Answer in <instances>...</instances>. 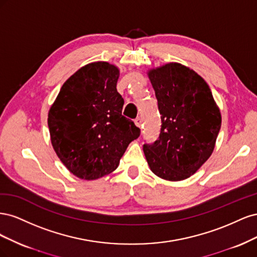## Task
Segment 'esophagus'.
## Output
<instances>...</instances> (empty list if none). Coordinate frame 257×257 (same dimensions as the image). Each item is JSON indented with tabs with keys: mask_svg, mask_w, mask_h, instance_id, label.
<instances>
[{
	"mask_svg": "<svg viewBox=\"0 0 257 257\" xmlns=\"http://www.w3.org/2000/svg\"><path fill=\"white\" fill-rule=\"evenodd\" d=\"M142 122H143V120H142L141 118H136V119L134 120L135 125H136V126H138V127H141V125H142Z\"/></svg>",
	"mask_w": 257,
	"mask_h": 257,
	"instance_id": "obj_1",
	"label": "esophagus"
}]
</instances>
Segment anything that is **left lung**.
I'll return each instance as SVG.
<instances>
[{
    "label": "left lung",
    "instance_id": "1",
    "mask_svg": "<svg viewBox=\"0 0 257 257\" xmlns=\"http://www.w3.org/2000/svg\"><path fill=\"white\" fill-rule=\"evenodd\" d=\"M161 113L158 141L144 145L151 172L168 181L190 178L212 154L222 123L207 82L177 62L148 71Z\"/></svg>",
    "mask_w": 257,
    "mask_h": 257
}]
</instances>
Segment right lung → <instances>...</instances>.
Returning <instances> with one entry per match:
<instances>
[{"mask_svg": "<svg viewBox=\"0 0 257 257\" xmlns=\"http://www.w3.org/2000/svg\"><path fill=\"white\" fill-rule=\"evenodd\" d=\"M119 75V68L108 62L84 65L63 83L49 109L53 149L69 172L83 180L112 173L141 135L134 122L122 115Z\"/></svg>", "mask_w": 257, "mask_h": 257, "instance_id": "right-lung-1", "label": "right lung"}]
</instances>
